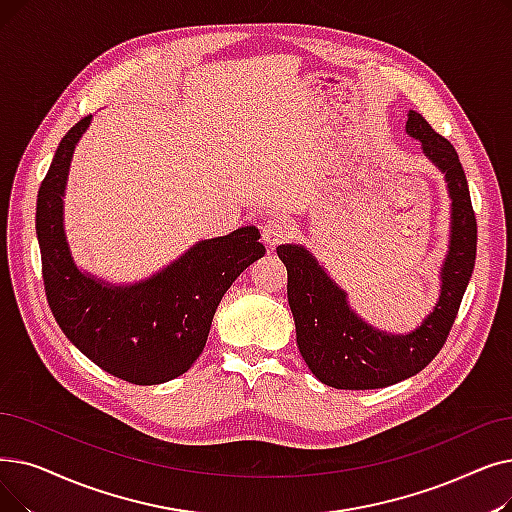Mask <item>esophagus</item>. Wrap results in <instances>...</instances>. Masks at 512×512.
<instances>
[{"label": "esophagus", "instance_id": "esophagus-1", "mask_svg": "<svg viewBox=\"0 0 512 512\" xmlns=\"http://www.w3.org/2000/svg\"><path fill=\"white\" fill-rule=\"evenodd\" d=\"M291 224L280 215H274V217H268L263 221L261 226V236H263V242L270 244V247H276V244H280L282 240H286L288 236H291Z\"/></svg>", "mask_w": 512, "mask_h": 512}]
</instances>
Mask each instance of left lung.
Segmentation results:
<instances>
[{
	"instance_id": "8db88e82",
	"label": "left lung",
	"mask_w": 512,
	"mask_h": 512,
	"mask_svg": "<svg viewBox=\"0 0 512 512\" xmlns=\"http://www.w3.org/2000/svg\"><path fill=\"white\" fill-rule=\"evenodd\" d=\"M406 133L446 175L452 198L450 251L441 268V293L425 322L408 335L374 328L349 307L347 293L307 249L299 244H280L276 249L286 265V295L299 351L316 379L328 387L381 389L425 368L446 343L475 268L477 219L456 148L414 110L408 113Z\"/></svg>"
}]
</instances>
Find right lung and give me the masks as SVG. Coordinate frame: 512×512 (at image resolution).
I'll list each match as a JSON object with an SVG mask.
<instances>
[{
	"mask_svg": "<svg viewBox=\"0 0 512 512\" xmlns=\"http://www.w3.org/2000/svg\"><path fill=\"white\" fill-rule=\"evenodd\" d=\"M92 115L62 138L37 194L35 230L43 286L62 332L85 358L133 385L184 374L203 353L215 309L232 282L263 257L259 230L196 242L148 280L115 286L81 272L64 234V188L73 150Z\"/></svg>",
	"mask_w": 512,
	"mask_h": 512,
	"instance_id": "obj_1",
	"label": "right lung"
}]
</instances>
